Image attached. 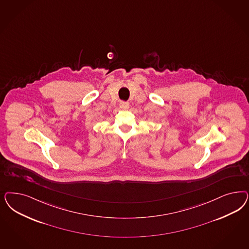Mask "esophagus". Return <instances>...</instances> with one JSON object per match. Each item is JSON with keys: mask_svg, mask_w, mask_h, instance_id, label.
Here are the masks:
<instances>
[{"mask_svg": "<svg viewBox=\"0 0 249 249\" xmlns=\"http://www.w3.org/2000/svg\"><path fill=\"white\" fill-rule=\"evenodd\" d=\"M119 106H120L121 109L126 110V109L129 108V104L126 103V102H121L120 104H119Z\"/></svg>", "mask_w": 249, "mask_h": 249, "instance_id": "obj_1", "label": "esophagus"}]
</instances>
